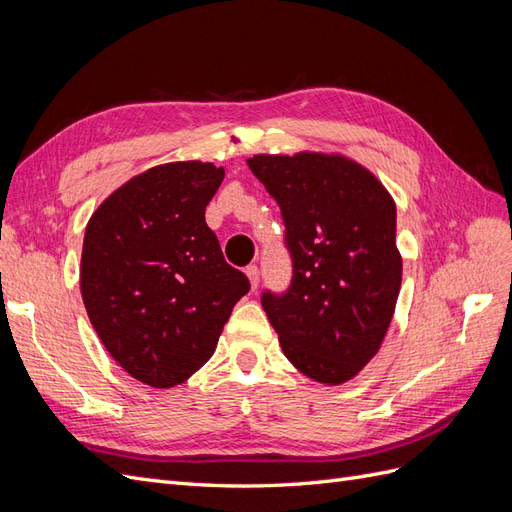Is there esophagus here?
Here are the masks:
<instances>
[{
  "instance_id": "esophagus-1",
  "label": "esophagus",
  "mask_w": 512,
  "mask_h": 512,
  "mask_svg": "<svg viewBox=\"0 0 512 512\" xmlns=\"http://www.w3.org/2000/svg\"><path fill=\"white\" fill-rule=\"evenodd\" d=\"M245 273H247V277H250L252 288L256 290V288H258V282H260V271H258V267H256V265H250V267L245 269Z\"/></svg>"
}]
</instances>
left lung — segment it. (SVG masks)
Listing matches in <instances>:
<instances>
[{
    "label": "left lung",
    "instance_id": "8db88e82",
    "mask_svg": "<svg viewBox=\"0 0 512 512\" xmlns=\"http://www.w3.org/2000/svg\"><path fill=\"white\" fill-rule=\"evenodd\" d=\"M247 166L282 209L292 258L288 290L262 292V307L301 374L342 384L374 359L395 314V200L339 153H258Z\"/></svg>",
    "mask_w": 512,
    "mask_h": 512
}]
</instances>
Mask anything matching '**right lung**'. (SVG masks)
Here are the masks:
<instances>
[{
	"label": "right lung",
	"instance_id": "obj_1",
	"mask_svg": "<svg viewBox=\"0 0 512 512\" xmlns=\"http://www.w3.org/2000/svg\"><path fill=\"white\" fill-rule=\"evenodd\" d=\"M224 179L211 162L132 177L85 228L81 294L108 354L136 380L170 389L203 367L250 280L224 260L205 209Z\"/></svg>",
	"mask_w": 512,
	"mask_h": 512
}]
</instances>
